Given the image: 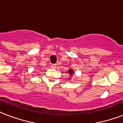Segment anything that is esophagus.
Listing matches in <instances>:
<instances>
[{
    "instance_id": "1",
    "label": "esophagus",
    "mask_w": 123,
    "mask_h": 123,
    "mask_svg": "<svg viewBox=\"0 0 123 123\" xmlns=\"http://www.w3.org/2000/svg\"><path fill=\"white\" fill-rule=\"evenodd\" d=\"M56 64H52L51 65V67L52 68H56Z\"/></svg>"
}]
</instances>
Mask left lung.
I'll return each mask as SVG.
<instances>
[{"label": "left lung", "instance_id": "left-lung-1", "mask_svg": "<svg viewBox=\"0 0 123 123\" xmlns=\"http://www.w3.org/2000/svg\"><path fill=\"white\" fill-rule=\"evenodd\" d=\"M68 73H69V74L70 75H72V74H73V70H68Z\"/></svg>", "mask_w": 123, "mask_h": 123}]
</instances>
